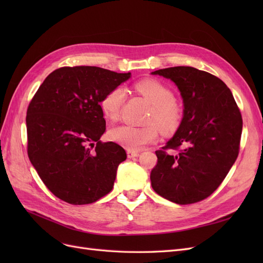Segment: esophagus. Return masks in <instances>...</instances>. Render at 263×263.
<instances>
[{"label": "esophagus", "instance_id": "34e87169", "mask_svg": "<svg viewBox=\"0 0 263 263\" xmlns=\"http://www.w3.org/2000/svg\"><path fill=\"white\" fill-rule=\"evenodd\" d=\"M139 156V151H135V150H127V157L129 159L135 158V157H138Z\"/></svg>", "mask_w": 263, "mask_h": 263}]
</instances>
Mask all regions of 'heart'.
I'll list each match as a JSON object with an SVG mask.
<instances>
[{
	"instance_id": "b5f03b06",
	"label": "heart",
	"mask_w": 263,
	"mask_h": 263,
	"mask_svg": "<svg viewBox=\"0 0 263 263\" xmlns=\"http://www.w3.org/2000/svg\"><path fill=\"white\" fill-rule=\"evenodd\" d=\"M135 89L151 105V112L147 121L149 125L145 127L129 125L115 127L110 130V138L126 149L137 151L158 139V127L163 133L176 130L180 124L181 110L173 102L172 91L159 81L145 79L135 84ZM125 98L126 91L123 86H116L104 95L101 101V108L106 118L116 121L121 113Z\"/></svg>"
}]
</instances>
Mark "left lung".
Masks as SVG:
<instances>
[{
  "label": "left lung",
  "mask_w": 263,
  "mask_h": 263,
  "mask_svg": "<svg viewBox=\"0 0 263 263\" xmlns=\"http://www.w3.org/2000/svg\"><path fill=\"white\" fill-rule=\"evenodd\" d=\"M151 73L176 83L184 106L176 135L156 151L151 186L173 203L200 202L221 184L239 154L240 110L228 86L206 71L172 67Z\"/></svg>",
  "instance_id": "1"
}]
</instances>
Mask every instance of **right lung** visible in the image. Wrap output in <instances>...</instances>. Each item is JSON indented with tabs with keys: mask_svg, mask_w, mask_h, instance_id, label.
<instances>
[{
	"mask_svg": "<svg viewBox=\"0 0 263 263\" xmlns=\"http://www.w3.org/2000/svg\"><path fill=\"white\" fill-rule=\"evenodd\" d=\"M130 72L99 67H62L45 79L26 116L28 158L45 185L60 200L91 204L113 189L126 151L102 142L106 123L100 103Z\"/></svg>",
	"mask_w": 263,
	"mask_h": 263,
	"instance_id": "right-lung-1",
	"label": "right lung"
}]
</instances>
